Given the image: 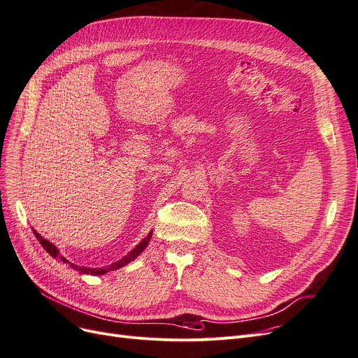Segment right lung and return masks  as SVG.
<instances>
[{"mask_svg":"<svg viewBox=\"0 0 358 358\" xmlns=\"http://www.w3.org/2000/svg\"><path fill=\"white\" fill-rule=\"evenodd\" d=\"M34 234H35V236L38 238V241H39V244L45 248V251L51 255V257H54V259H60L63 263H69V266L71 267V268H75V270H78L79 273H85V275H94V276H96V275H104V273H107V271H111V270H117V268H120V267H123V266H126L127 263H131V262H134L136 257L145 250V247L148 245V242H150V239H151V236H152V232H150L144 239H142L139 244L131 251V252H127L123 259H120L119 262H116V263H111L110 266H107V267H95V268H92V267H82V266H76V264H73V263H70V262H67L63 255H60V252H59V250H57V247L54 245V244H51V242L48 241V239H45V238H42L36 231H34Z\"/></svg>","mask_w":358,"mask_h":358,"instance_id":"1","label":"right lung"}]
</instances>
